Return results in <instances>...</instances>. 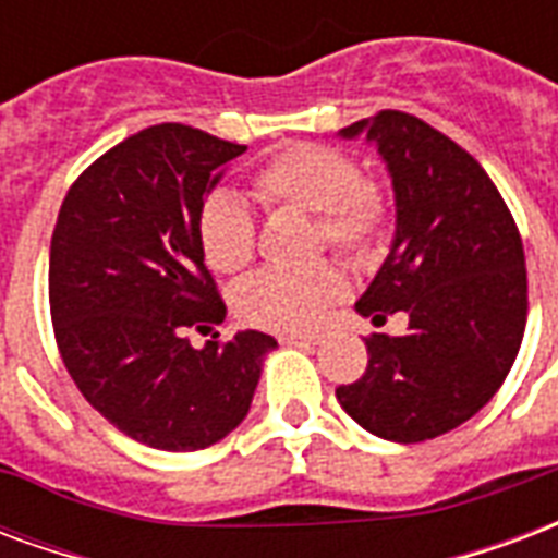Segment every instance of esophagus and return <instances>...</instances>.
<instances>
[{"mask_svg": "<svg viewBox=\"0 0 558 558\" xmlns=\"http://www.w3.org/2000/svg\"><path fill=\"white\" fill-rule=\"evenodd\" d=\"M324 335L320 332H308V335H282L279 341L288 343V347H314V343H320Z\"/></svg>", "mask_w": 558, "mask_h": 558, "instance_id": "esophagus-1", "label": "esophagus"}]
</instances>
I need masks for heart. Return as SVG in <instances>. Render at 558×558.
I'll return each mask as SVG.
<instances>
[{"label":"heart","instance_id":"heart-1","mask_svg":"<svg viewBox=\"0 0 558 558\" xmlns=\"http://www.w3.org/2000/svg\"><path fill=\"white\" fill-rule=\"evenodd\" d=\"M253 194L267 208H296L314 215V246L335 250L353 264L374 262L391 232V196L376 179L362 175L355 158L338 146L291 144L270 155L253 173ZM196 238L217 274H241L255 258L258 229L253 211L229 194L199 205ZM347 294V279L332 262L305 270H267L234 294L246 324L270 332H305L320 324Z\"/></svg>","mask_w":558,"mask_h":558}]
</instances>
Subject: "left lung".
Masks as SVG:
<instances>
[{
	"mask_svg": "<svg viewBox=\"0 0 558 558\" xmlns=\"http://www.w3.org/2000/svg\"><path fill=\"white\" fill-rule=\"evenodd\" d=\"M359 132L391 173L397 234L355 308L376 326L405 312L409 329L364 338L367 371L335 397L367 433L417 444L462 426L512 371L530 308L521 232L480 161L421 117L385 108L341 129Z\"/></svg>",
	"mask_w": 558,
	"mask_h": 558,
	"instance_id": "1",
	"label": "left lung"
}]
</instances>
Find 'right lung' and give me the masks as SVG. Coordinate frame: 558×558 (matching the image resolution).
Wrapping results in <instances>:
<instances>
[{"instance_id":"1","label":"right lung","mask_w":558,"mask_h":558,"mask_svg":"<svg viewBox=\"0 0 558 558\" xmlns=\"http://www.w3.org/2000/svg\"><path fill=\"white\" fill-rule=\"evenodd\" d=\"M203 129L158 123L99 155L66 191L49 246V312L78 391L135 441L191 453L244 421L270 335L194 350L187 329L226 317L196 215L217 167L244 153Z\"/></svg>"}]
</instances>
